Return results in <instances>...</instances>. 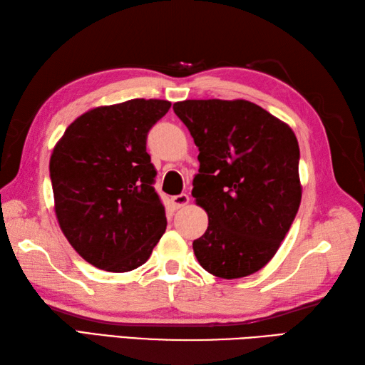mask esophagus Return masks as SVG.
<instances>
[{"label":"esophagus","mask_w":365,"mask_h":365,"mask_svg":"<svg viewBox=\"0 0 365 365\" xmlns=\"http://www.w3.org/2000/svg\"><path fill=\"white\" fill-rule=\"evenodd\" d=\"M170 200H173L174 208H182V207H185V205H188L190 196H188V195H178V196H174Z\"/></svg>","instance_id":"esophagus-1"}]
</instances>
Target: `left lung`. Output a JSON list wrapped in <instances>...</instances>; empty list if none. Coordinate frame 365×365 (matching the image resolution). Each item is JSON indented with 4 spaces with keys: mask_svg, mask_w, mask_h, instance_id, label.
<instances>
[{
    "mask_svg": "<svg viewBox=\"0 0 365 365\" xmlns=\"http://www.w3.org/2000/svg\"><path fill=\"white\" fill-rule=\"evenodd\" d=\"M174 113L199 147L192 197L208 227L192 242L196 259L216 277L254 274L274 257L298 213V139L247 100H185Z\"/></svg>",
    "mask_w": 365,
    "mask_h": 365,
    "instance_id": "left-lung-1",
    "label": "left lung"
}]
</instances>
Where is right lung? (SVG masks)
Returning a JSON list of instances; mask_svg holds the SVG:
<instances>
[{
    "label": "right lung",
    "instance_id": "add662e5",
    "mask_svg": "<svg viewBox=\"0 0 365 365\" xmlns=\"http://www.w3.org/2000/svg\"><path fill=\"white\" fill-rule=\"evenodd\" d=\"M168 100L133 98L76 118L54 145L50 178L54 213L81 257L100 269L141 267L166 230V213L145 152L149 130Z\"/></svg>",
    "mask_w": 365,
    "mask_h": 365
}]
</instances>
